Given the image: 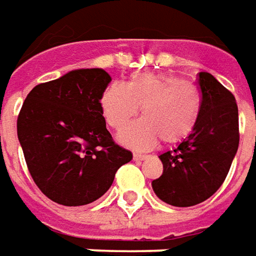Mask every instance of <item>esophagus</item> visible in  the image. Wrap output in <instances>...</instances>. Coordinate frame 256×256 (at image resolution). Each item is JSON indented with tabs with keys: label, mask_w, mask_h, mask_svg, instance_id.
Wrapping results in <instances>:
<instances>
[{
	"label": "esophagus",
	"mask_w": 256,
	"mask_h": 256,
	"mask_svg": "<svg viewBox=\"0 0 256 256\" xmlns=\"http://www.w3.org/2000/svg\"><path fill=\"white\" fill-rule=\"evenodd\" d=\"M146 160V155L144 154H134V161H144Z\"/></svg>",
	"instance_id": "esophagus-1"
}]
</instances>
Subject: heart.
<instances>
[{
    "label": "heart",
    "mask_w": 256,
    "mask_h": 256,
    "mask_svg": "<svg viewBox=\"0 0 256 256\" xmlns=\"http://www.w3.org/2000/svg\"><path fill=\"white\" fill-rule=\"evenodd\" d=\"M106 124L121 130L138 114L142 118L120 132V142L134 150H150L161 138L164 144L181 142L200 121L202 100L198 90L178 76L144 72L124 85L112 82L101 95Z\"/></svg>",
    "instance_id": "1"
}]
</instances>
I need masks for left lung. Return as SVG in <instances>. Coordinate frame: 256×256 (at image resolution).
<instances>
[{"label":"left lung","mask_w":256,"mask_h":256,"mask_svg":"<svg viewBox=\"0 0 256 256\" xmlns=\"http://www.w3.org/2000/svg\"><path fill=\"white\" fill-rule=\"evenodd\" d=\"M201 115L195 130L174 151L160 155L162 175L152 181L161 201L172 206L201 204L220 190L240 145L235 96L210 72H200Z\"/></svg>","instance_id":"obj_1"}]
</instances>
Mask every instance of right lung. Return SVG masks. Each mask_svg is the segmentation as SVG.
Segmentation results:
<instances>
[{
    "instance_id": "1",
    "label": "right lung",
    "mask_w": 256,
    "mask_h": 256,
    "mask_svg": "<svg viewBox=\"0 0 256 256\" xmlns=\"http://www.w3.org/2000/svg\"><path fill=\"white\" fill-rule=\"evenodd\" d=\"M110 82L101 68L74 70L34 86L22 104L16 132L25 162L36 186L56 204L96 201L132 160L105 125L100 101Z\"/></svg>"
}]
</instances>
